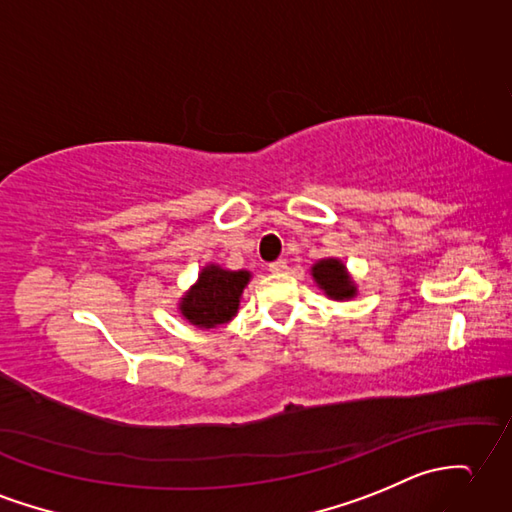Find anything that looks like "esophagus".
Here are the masks:
<instances>
[{
  "label": "esophagus",
  "mask_w": 512,
  "mask_h": 512,
  "mask_svg": "<svg viewBox=\"0 0 512 512\" xmlns=\"http://www.w3.org/2000/svg\"><path fill=\"white\" fill-rule=\"evenodd\" d=\"M268 270H270V272H275V275H281V272L288 270V261H285V259H277V261H272V264L268 266Z\"/></svg>",
  "instance_id": "34e87169"
}]
</instances>
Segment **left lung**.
Masks as SVG:
<instances>
[{"label":"left lung","mask_w":512,"mask_h":512,"mask_svg":"<svg viewBox=\"0 0 512 512\" xmlns=\"http://www.w3.org/2000/svg\"><path fill=\"white\" fill-rule=\"evenodd\" d=\"M312 275L320 288L327 292V296H331V299L342 301V299H351V296L355 294L353 283H351L347 272H344V266L338 259L318 261V264L312 268Z\"/></svg>","instance_id":"obj_1"}]
</instances>
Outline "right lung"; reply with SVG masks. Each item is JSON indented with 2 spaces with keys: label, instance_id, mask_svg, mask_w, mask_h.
Masks as SVG:
<instances>
[{
  "label": "right lung",
  "instance_id": "add662e5",
  "mask_svg": "<svg viewBox=\"0 0 512 512\" xmlns=\"http://www.w3.org/2000/svg\"><path fill=\"white\" fill-rule=\"evenodd\" d=\"M251 279L246 270H222L207 266L200 272L198 283L187 292L181 303L183 316L198 327H216L237 314L244 285Z\"/></svg>",
  "mask_w": 512,
  "mask_h": 512
}]
</instances>
